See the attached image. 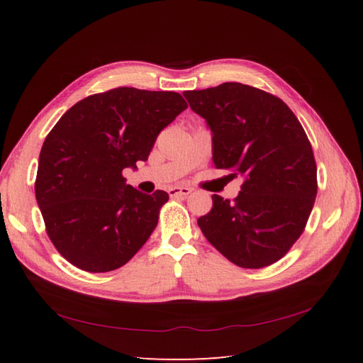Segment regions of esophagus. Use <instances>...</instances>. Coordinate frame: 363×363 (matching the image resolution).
Segmentation results:
<instances>
[{
    "instance_id": "1",
    "label": "esophagus",
    "mask_w": 363,
    "mask_h": 363,
    "mask_svg": "<svg viewBox=\"0 0 363 363\" xmlns=\"http://www.w3.org/2000/svg\"><path fill=\"white\" fill-rule=\"evenodd\" d=\"M191 194V189L190 187H172V189H168V195L172 196V198H186V196H189Z\"/></svg>"
}]
</instances>
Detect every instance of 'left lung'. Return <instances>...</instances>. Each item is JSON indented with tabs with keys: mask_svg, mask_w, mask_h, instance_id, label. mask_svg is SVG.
<instances>
[{
	"mask_svg": "<svg viewBox=\"0 0 363 363\" xmlns=\"http://www.w3.org/2000/svg\"><path fill=\"white\" fill-rule=\"evenodd\" d=\"M184 96L212 130L215 167L243 179L234 201L212 195V211L198 226L238 267L274 264L303 234L317 196V164L303 126L282 99L240 82Z\"/></svg>",
	"mask_w": 363,
	"mask_h": 363,
	"instance_id": "obj_1",
	"label": "left lung"
}]
</instances>
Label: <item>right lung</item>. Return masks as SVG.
I'll return each instance as SVG.
<instances>
[{"mask_svg":"<svg viewBox=\"0 0 363 363\" xmlns=\"http://www.w3.org/2000/svg\"><path fill=\"white\" fill-rule=\"evenodd\" d=\"M187 103L176 91L118 87L70 107L46 135L35 199L60 256L89 273L123 267L157 226L168 194L145 195L123 177L146 160Z\"/></svg>","mask_w":363,"mask_h":363,"instance_id":"add662e5","label":"right lung"}]
</instances>
